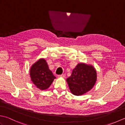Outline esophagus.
<instances>
[{"instance_id":"1","label":"esophagus","mask_w":125,"mask_h":125,"mask_svg":"<svg viewBox=\"0 0 125 125\" xmlns=\"http://www.w3.org/2000/svg\"><path fill=\"white\" fill-rule=\"evenodd\" d=\"M58 77H63V78H64L65 77V74H62V75H58Z\"/></svg>"}]
</instances>
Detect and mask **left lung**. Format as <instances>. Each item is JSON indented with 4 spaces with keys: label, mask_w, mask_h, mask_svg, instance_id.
Listing matches in <instances>:
<instances>
[{
    "label": "left lung",
    "mask_w": 125,
    "mask_h": 125,
    "mask_svg": "<svg viewBox=\"0 0 125 125\" xmlns=\"http://www.w3.org/2000/svg\"><path fill=\"white\" fill-rule=\"evenodd\" d=\"M97 80V73L91 65L78 63L73 69L67 82L71 92L74 95H81L92 89Z\"/></svg>",
    "instance_id": "8db88e82"
}]
</instances>
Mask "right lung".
Segmentation results:
<instances>
[{"label": "right lung", "mask_w": 125, "mask_h": 125, "mask_svg": "<svg viewBox=\"0 0 125 125\" xmlns=\"http://www.w3.org/2000/svg\"><path fill=\"white\" fill-rule=\"evenodd\" d=\"M30 76L33 84L41 90L48 88L56 78L43 58L39 60L32 65L30 69Z\"/></svg>", "instance_id": "right-lung-1"}]
</instances>
